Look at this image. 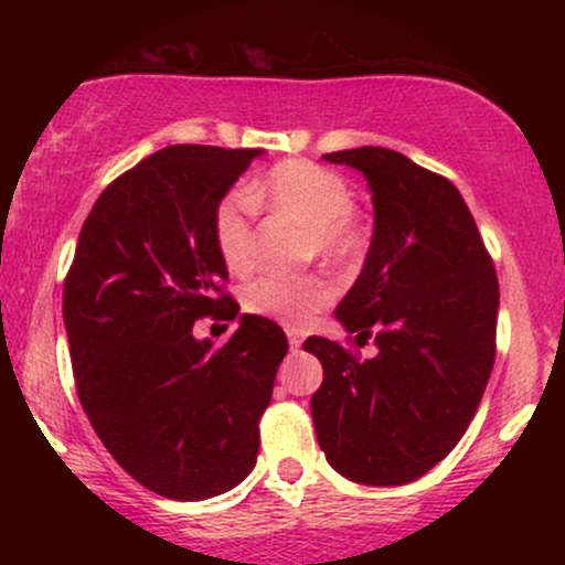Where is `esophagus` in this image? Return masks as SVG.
I'll return each instance as SVG.
<instances>
[{
	"instance_id": "1",
	"label": "esophagus",
	"mask_w": 565,
	"mask_h": 565,
	"mask_svg": "<svg viewBox=\"0 0 565 565\" xmlns=\"http://www.w3.org/2000/svg\"><path fill=\"white\" fill-rule=\"evenodd\" d=\"M289 345H291V350H297V348L302 345V334L295 332V329H291V332H289Z\"/></svg>"
}]
</instances>
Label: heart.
I'll return each mask as SVG.
<instances>
[{
    "mask_svg": "<svg viewBox=\"0 0 565 565\" xmlns=\"http://www.w3.org/2000/svg\"><path fill=\"white\" fill-rule=\"evenodd\" d=\"M249 198L231 191L217 201L212 212V236L220 260L231 274H246L255 265V228H252V201L300 220L308 225L305 255H319L332 265H348L364 249V228L353 212V191L348 180L327 167L289 159L276 164ZM332 300V284L321 274L255 278L244 289V308L284 327H305L316 310Z\"/></svg>",
    "mask_w": 565,
    "mask_h": 565,
    "instance_id": "b5f03b06",
    "label": "heart"
}]
</instances>
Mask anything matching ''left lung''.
Returning a JSON list of instances; mask_svg holds the SVG:
<instances>
[{"instance_id": "obj_1", "label": "left lung", "mask_w": 565, "mask_h": 565, "mask_svg": "<svg viewBox=\"0 0 565 565\" xmlns=\"http://www.w3.org/2000/svg\"><path fill=\"white\" fill-rule=\"evenodd\" d=\"M361 172L374 233L364 268L337 305L355 342L377 355L308 337L323 366L310 398L316 438L348 481L404 486L465 436L494 366L499 284L462 193L391 148L323 153Z\"/></svg>"}]
</instances>
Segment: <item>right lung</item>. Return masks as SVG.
Wrapping results in <instances>:
<instances>
[{
  "label": "right lung",
  "mask_w": 565,
  "mask_h": 565,
  "mask_svg": "<svg viewBox=\"0 0 565 565\" xmlns=\"http://www.w3.org/2000/svg\"><path fill=\"white\" fill-rule=\"evenodd\" d=\"M260 148L170 146L116 178L84 220L63 287L84 414L116 462L159 497L199 502L249 476L287 334L238 313L212 212ZM204 315L239 319L223 349Z\"/></svg>",
  "instance_id": "add662e5"
}]
</instances>
